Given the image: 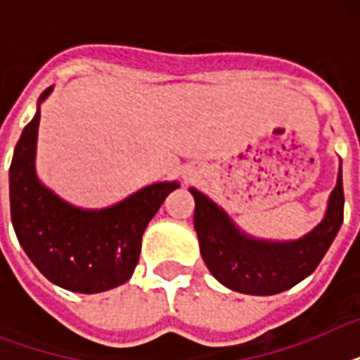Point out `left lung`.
I'll list each match as a JSON object with an SVG mask.
<instances>
[{
    "instance_id": "1",
    "label": "left lung",
    "mask_w": 360,
    "mask_h": 360,
    "mask_svg": "<svg viewBox=\"0 0 360 360\" xmlns=\"http://www.w3.org/2000/svg\"><path fill=\"white\" fill-rule=\"evenodd\" d=\"M191 194L196 202L194 228L203 262L220 284L246 295H274L312 274L344 220L342 166L323 220L297 240L254 239L205 194L196 188Z\"/></svg>"
}]
</instances>
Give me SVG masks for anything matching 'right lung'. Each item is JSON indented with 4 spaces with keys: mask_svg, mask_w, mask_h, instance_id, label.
Instances as JSON below:
<instances>
[{
    "mask_svg": "<svg viewBox=\"0 0 360 360\" xmlns=\"http://www.w3.org/2000/svg\"><path fill=\"white\" fill-rule=\"evenodd\" d=\"M35 117L25 124L8 169L11 220L24 252L52 284L76 293H101L124 284L140 257L141 236L179 183L143 186L106 209H80L53 194L37 177Z\"/></svg>",
    "mask_w": 360,
    "mask_h": 360,
    "instance_id": "1",
    "label": "right lung"
}]
</instances>
